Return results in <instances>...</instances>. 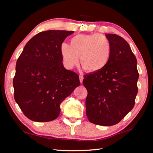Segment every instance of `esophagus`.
Here are the masks:
<instances>
[{"label":"esophagus","instance_id":"1","mask_svg":"<svg viewBox=\"0 0 153 153\" xmlns=\"http://www.w3.org/2000/svg\"><path fill=\"white\" fill-rule=\"evenodd\" d=\"M79 81H80V83H81V84H82V82H83V79H84V77H83L82 76H79Z\"/></svg>","mask_w":153,"mask_h":153}]
</instances>
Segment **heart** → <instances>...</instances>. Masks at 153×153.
<instances>
[{"label": "heart", "mask_w": 153, "mask_h": 153, "mask_svg": "<svg viewBox=\"0 0 153 153\" xmlns=\"http://www.w3.org/2000/svg\"><path fill=\"white\" fill-rule=\"evenodd\" d=\"M111 45L100 33L78 34L72 37L70 45L62 43L60 53L64 65L71 69L78 63L90 73L99 71L107 65L111 56Z\"/></svg>", "instance_id": "1"}]
</instances>
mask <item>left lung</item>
I'll list each match as a JSON object with an SVG mask.
<instances>
[{"label": "left lung", "mask_w": 153, "mask_h": 153, "mask_svg": "<svg viewBox=\"0 0 153 153\" xmlns=\"http://www.w3.org/2000/svg\"><path fill=\"white\" fill-rule=\"evenodd\" d=\"M111 56L102 70L87 74L86 115L90 122L109 126L118 123L135 104L139 74L137 60L129 44L121 36L107 33Z\"/></svg>", "instance_id": "1"}]
</instances>
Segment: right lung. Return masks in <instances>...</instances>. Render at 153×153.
<instances>
[{"label":"right lung","mask_w":153,"mask_h":153,"mask_svg":"<svg viewBox=\"0 0 153 153\" xmlns=\"http://www.w3.org/2000/svg\"><path fill=\"white\" fill-rule=\"evenodd\" d=\"M73 31L38 33L25 45L15 67L14 98L24 115L38 122L59 117L60 105L80 84L79 76L65 68L60 46Z\"/></svg>","instance_id":"right-lung-1"}]
</instances>
